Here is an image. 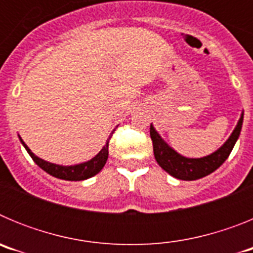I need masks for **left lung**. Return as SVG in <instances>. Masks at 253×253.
<instances>
[{"mask_svg": "<svg viewBox=\"0 0 253 253\" xmlns=\"http://www.w3.org/2000/svg\"><path fill=\"white\" fill-rule=\"evenodd\" d=\"M242 123L243 113L241 114V118L237 123L236 128L232 131L229 138L225 140L224 144L211 154H208L202 158H187L181 156L162 139L158 131L151 124V138L152 142H153L154 158L167 173L178 178V180L193 181L205 177L222 166L228 156L231 154L237 139L240 137Z\"/></svg>", "mask_w": 253, "mask_h": 253, "instance_id": "left-lung-1", "label": "left lung"}]
</instances>
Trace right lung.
<instances>
[{
	"instance_id": "1",
	"label": "right lung",
	"mask_w": 253,
	"mask_h": 253,
	"mask_svg": "<svg viewBox=\"0 0 253 253\" xmlns=\"http://www.w3.org/2000/svg\"><path fill=\"white\" fill-rule=\"evenodd\" d=\"M114 130H115V129H114ZM114 130L111 131V134L109 135V138H107L106 144L102 147L101 151L96 154L95 157L91 158V160L87 161V162L78 163V165H72V166H62V165H55V163H50L48 162V161L42 160V158L35 156V154L30 151V148L26 146L25 142L21 139L20 135H19V139L20 142H21L22 146L25 147L28 153L30 154V157L33 158V161L37 163L40 169H44L45 172H48L49 175L54 176V177L57 178H60V180L82 181L97 175V173L102 169V167L105 166L107 157H109V140H110Z\"/></svg>"
}]
</instances>
